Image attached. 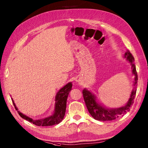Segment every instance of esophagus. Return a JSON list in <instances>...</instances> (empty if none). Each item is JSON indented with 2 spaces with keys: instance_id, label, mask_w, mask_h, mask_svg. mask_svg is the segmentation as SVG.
I'll list each match as a JSON object with an SVG mask.
<instances>
[{
  "instance_id": "esophagus-1",
  "label": "esophagus",
  "mask_w": 148,
  "mask_h": 148,
  "mask_svg": "<svg viewBox=\"0 0 148 148\" xmlns=\"http://www.w3.org/2000/svg\"><path fill=\"white\" fill-rule=\"evenodd\" d=\"M76 81L77 83H79V82H80V80H79V79H77H77H76Z\"/></svg>"
}]
</instances>
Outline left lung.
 <instances>
[{
    "label": "left lung",
    "instance_id": "8db88e82",
    "mask_svg": "<svg viewBox=\"0 0 148 148\" xmlns=\"http://www.w3.org/2000/svg\"><path fill=\"white\" fill-rule=\"evenodd\" d=\"M123 58L130 63L132 73L134 76L133 81V89L132 90L130 98L127 103L124 106L117 108H109L101 104L97 100V97L91 91L84 88L83 90V98L85 102L86 108L92 117L99 121H112L123 116L130 111V108L134 103V97L136 94V88L137 85V73L136 65L134 64V58L131 53L127 50L125 52Z\"/></svg>",
    "mask_w": 148,
    "mask_h": 148
}]
</instances>
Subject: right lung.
I'll list each match as a JSON object with an SVG mask.
<instances>
[{
    "label": "right lung",
    "mask_w": 148,
    "mask_h": 148,
    "mask_svg": "<svg viewBox=\"0 0 148 148\" xmlns=\"http://www.w3.org/2000/svg\"><path fill=\"white\" fill-rule=\"evenodd\" d=\"M72 84L71 82L67 83L66 85L60 90L56 93L55 96V109L53 114L42 119H33L29 116L23 114L20 111H18L17 107L16 106L14 100H12V103L16 110L18 111L19 115L22 118H23L25 120L29 121L30 123H32L33 124L37 125V126H42V127H48L52 126V125H57L59 123H60L64 118L66 111V104H67V100L69 95V93L70 91L72 90Z\"/></svg>",
    "instance_id": "add662e5"
}]
</instances>
